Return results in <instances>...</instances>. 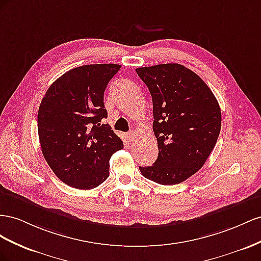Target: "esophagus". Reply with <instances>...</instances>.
Instances as JSON below:
<instances>
[{
	"label": "esophagus",
	"instance_id": "34e87169",
	"mask_svg": "<svg viewBox=\"0 0 261 261\" xmlns=\"http://www.w3.org/2000/svg\"><path fill=\"white\" fill-rule=\"evenodd\" d=\"M136 137H137V136H136V133L133 132V131H130V132L126 133V140H128L129 142H132V141L136 139Z\"/></svg>",
	"mask_w": 261,
	"mask_h": 261
}]
</instances>
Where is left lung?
<instances>
[{"mask_svg": "<svg viewBox=\"0 0 261 261\" xmlns=\"http://www.w3.org/2000/svg\"><path fill=\"white\" fill-rule=\"evenodd\" d=\"M153 101V131L159 156L140 166L147 179L177 185L204 165L221 131V109L199 75L178 63L136 69Z\"/></svg>", "mask_w": 261, "mask_h": 261, "instance_id": "obj_1", "label": "left lung"}]
</instances>
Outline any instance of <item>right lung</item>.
Masks as SVG:
<instances>
[{
	"label": "right lung",
	"mask_w": 261,
	"mask_h": 261,
	"mask_svg": "<svg viewBox=\"0 0 261 261\" xmlns=\"http://www.w3.org/2000/svg\"><path fill=\"white\" fill-rule=\"evenodd\" d=\"M119 64H87L56 80L38 110L44 160L59 179L76 189H94L109 177V160L123 143L107 118L103 92Z\"/></svg>",
	"instance_id": "obj_1"
}]
</instances>
